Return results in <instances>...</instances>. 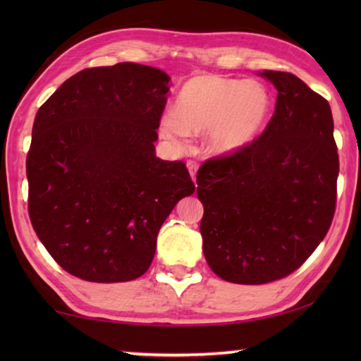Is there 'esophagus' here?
Listing matches in <instances>:
<instances>
[{
    "instance_id": "esophagus-1",
    "label": "esophagus",
    "mask_w": 361,
    "mask_h": 361,
    "mask_svg": "<svg viewBox=\"0 0 361 361\" xmlns=\"http://www.w3.org/2000/svg\"><path fill=\"white\" fill-rule=\"evenodd\" d=\"M186 167L189 170V173H191V178L195 181V172H197V162H195V161H188L186 162Z\"/></svg>"
}]
</instances>
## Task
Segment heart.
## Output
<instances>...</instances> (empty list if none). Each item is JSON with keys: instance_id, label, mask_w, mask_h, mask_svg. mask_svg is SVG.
<instances>
[{"instance_id": "1", "label": "heart", "mask_w": 361, "mask_h": 361, "mask_svg": "<svg viewBox=\"0 0 361 361\" xmlns=\"http://www.w3.org/2000/svg\"><path fill=\"white\" fill-rule=\"evenodd\" d=\"M269 113L271 95L262 84L199 75L183 85L161 130L176 146H185L189 133H207L209 149L228 154L259 135Z\"/></svg>"}]
</instances>
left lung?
Listing matches in <instances>:
<instances>
[{"instance_id": "left-lung-1", "label": "left lung", "mask_w": 361, "mask_h": 361, "mask_svg": "<svg viewBox=\"0 0 361 361\" xmlns=\"http://www.w3.org/2000/svg\"><path fill=\"white\" fill-rule=\"evenodd\" d=\"M277 89L264 132L197 172L200 234L213 272L226 282L280 280L325 239L339 173L329 103L298 76L261 73Z\"/></svg>"}]
</instances>
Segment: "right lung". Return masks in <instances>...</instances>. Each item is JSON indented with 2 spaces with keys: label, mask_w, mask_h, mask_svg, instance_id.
<instances>
[{
  "label": "right lung",
  "mask_w": 361,
  "mask_h": 361,
  "mask_svg": "<svg viewBox=\"0 0 361 361\" xmlns=\"http://www.w3.org/2000/svg\"><path fill=\"white\" fill-rule=\"evenodd\" d=\"M169 81L130 62L85 68L36 113L28 215L71 276L97 283L143 276L162 223L195 191L185 162L156 157Z\"/></svg>",
  "instance_id": "add662e5"
}]
</instances>
